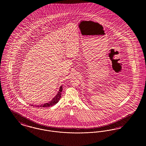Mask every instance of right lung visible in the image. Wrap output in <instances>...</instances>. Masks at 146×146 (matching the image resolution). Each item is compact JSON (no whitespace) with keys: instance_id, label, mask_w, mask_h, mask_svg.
I'll return each instance as SVG.
<instances>
[{"instance_id":"add662e5","label":"right lung","mask_w":146,"mask_h":146,"mask_svg":"<svg viewBox=\"0 0 146 146\" xmlns=\"http://www.w3.org/2000/svg\"><path fill=\"white\" fill-rule=\"evenodd\" d=\"M62 86H61L60 88L59 91L58 92L57 94L56 95L55 97H54L51 101L49 102V103H46V104L40 105V106H36L35 105V106L38 107H49L50 106H54V104H56L58 102V101L60 100V98L61 97V92H62ZM31 106H32L33 107L35 106H34L33 105H31Z\"/></svg>"}]
</instances>
